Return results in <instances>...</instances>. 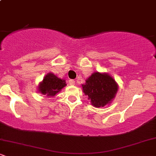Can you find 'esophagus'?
<instances>
[{
    "instance_id": "34e87169",
    "label": "esophagus",
    "mask_w": 156,
    "mask_h": 156,
    "mask_svg": "<svg viewBox=\"0 0 156 156\" xmlns=\"http://www.w3.org/2000/svg\"><path fill=\"white\" fill-rule=\"evenodd\" d=\"M75 83H76V82H75V80H73V79H69V85H75Z\"/></svg>"
}]
</instances>
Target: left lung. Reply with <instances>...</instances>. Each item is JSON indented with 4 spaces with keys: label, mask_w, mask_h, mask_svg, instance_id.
<instances>
[{
    "label": "left lung",
    "mask_w": 156,
    "mask_h": 156,
    "mask_svg": "<svg viewBox=\"0 0 156 156\" xmlns=\"http://www.w3.org/2000/svg\"><path fill=\"white\" fill-rule=\"evenodd\" d=\"M83 91L95 107H103L110 103L117 92L115 80L108 74L93 73L82 85Z\"/></svg>",
    "instance_id": "8db88e82"
}]
</instances>
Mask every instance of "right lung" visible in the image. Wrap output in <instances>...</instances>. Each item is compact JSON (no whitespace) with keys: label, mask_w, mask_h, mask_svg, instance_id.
<instances>
[{"label":"right lung","mask_w":156,"mask_h":156,"mask_svg":"<svg viewBox=\"0 0 156 156\" xmlns=\"http://www.w3.org/2000/svg\"><path fill=\"white\" fill-rule=\"evenodd\" d=\"M65 86V80L58 78L53 73H48L39 86V91L48 97H53Z\"/></svg>","instance_id":"1"}]
</instances>
